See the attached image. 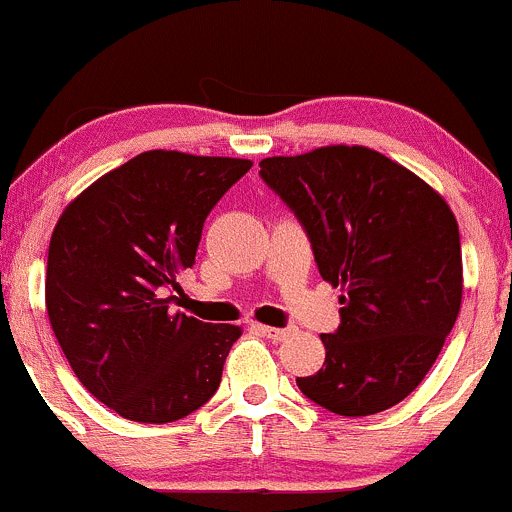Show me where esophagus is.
<instances>
[{"instance_id": "1", "label": "esophagus", "mask_w": 512, "mask_h": 512, "mask_svg": "<svg viewBox=\"0 0 512 512\" xmlns=\"http://www.w3.org/2000/svg\"><path fill=\"white\" fill-rule=\"evenodd\" d=\"M257 330L262 332L265 337H270V340H285L287 337V330L285 327H270V325H257Z\"/></svg>"}]
</instances>
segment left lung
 I'll use <instances>...</instances> for the list:
<instances>
[{
    "instance_id": "obj_1",
    "label": "left lung",
    "mask_w": 512,
    "mask_h": 512,
    "mask_svg": "<svg viewBox=\"0 0 512 512\" xmlns=\"http://www.w3.org/2000/svg\"><path fill=\"white\" fill-rule=\"evenodd\" d=\"M265 185L307 232L322 280L340 285L325 365L297 377L345 418L393 408L438 360L463 300L460 232L448 202L367 147L332 145L260 162Z\"/></svg>"
}]
</instances>
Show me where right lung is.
<instances>
[{"instance_id": "obj_1", "label": "right lung", "mask_w": 512, "mask_h": 512, "mask_svg": "<svg viewBox=\"0 0 512 512\" xmlns=\"http://www.w3.org/2000/svg\"><path fill=\"white\" fill-rule=\"evenodd\" d=\"M250 160L152 150L99 177L49 240L47 315L84 388L135 423H175L217 393L240 327L172 312L202 227Z\"/></svg>"}]
</instances>
